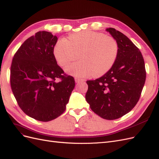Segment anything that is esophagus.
Segmentation results:
<instances>
[{
  "label": "esophagus",
  "instance_id": "1",
  "mask_svg": "<svg viewBox=\"0 0 159 159\" xmlns=\"http://www.w3.org/2000/svg\"><path fill=\"white\" fill-rule=\"evenodd\" d=\"M75 81L76 83H79V82H80V81H83L84 80H81V79H80V78H75Z\"/></svg>",
  "mask_w": 159,
  "mask_h": 159
}]
</instances>
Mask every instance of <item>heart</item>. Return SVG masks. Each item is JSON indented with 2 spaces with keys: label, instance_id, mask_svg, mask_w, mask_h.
<instances>
[{
  "label": "heart",
  "instance_id": "obj_1",
  "mask_svg": "<svg viewBox=\"0 0 159 159\" xmlns=\"http://www.w3.org/2000/svg\"><path fill=\"white\" fill-rule=\"evenodd\" d=\"M53 53L60 66H68L66 71L79 78L93 75L99 77L106 74L114 65L119 53V45L113 36L102 32L84 30L69 36L65 40H58ZM79 56H77V55Z\"/></svg>",
  "mask_w": 159,
  "mask_h": 159
}]
</instances>
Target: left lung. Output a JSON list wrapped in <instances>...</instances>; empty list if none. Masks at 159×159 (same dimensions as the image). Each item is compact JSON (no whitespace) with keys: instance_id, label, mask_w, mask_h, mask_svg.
I'll return each instance as SVG.
<instances>
[{"instance_id":"1","label":"left lung","mask_w":159,"mask_h":159,"mask_svg":"<svg viewBox=\"0 0 159 159\" xmlns=\"http://www.w3.org/2000/svg\"><path fill=\"white\" fill-rule=\"evenodd\" d=\"M106 30L118 43V56L106 74L86 81L88 89L85 99L95 113L113 120L131 111L139 102L146 70L141 51L125 35L113 28Z\"/></svg>"}]
</instances>
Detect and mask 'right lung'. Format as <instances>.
Instances as JSON below:
<instances>
[{
    "label": "right lung",
    "mask_w": 159,
    "mask_h": 159,
    "mask_svg": "<svg viewBox=\"0 0 159 159\" xmlns=\"http://www.w3.org/2000/svg\"><path fill=\"white\" fill-rule=\"evenodd\" d=\"M57 40L51 32H36L19 48L11 66V86L19 107L44 122L65 111L75 87L74 77L57 64L53 53Z\"/></svg>",
    "instance_id": "add662e5"
}]
</instances>
